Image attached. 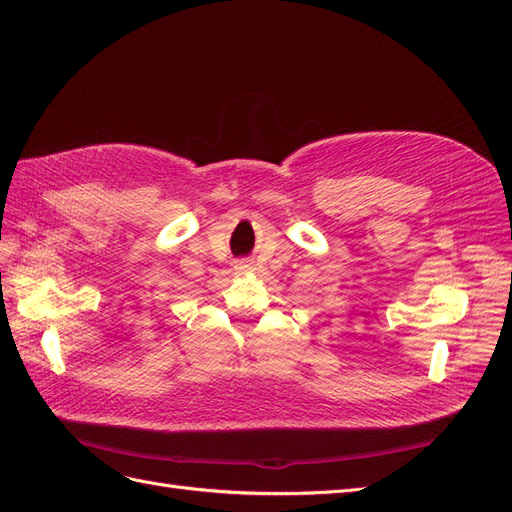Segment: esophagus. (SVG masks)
<instances>
[{
    "label": "esophagus",
    "instance_id": "obj_1",
    "mask_svg": "<svg viewBox=\"0 0 512 512\" xmlns=\"http://www.w3.org/2000/svg\"><path fill=\"white\" fill-rule=\"evenodd\" d=\"M252 271V262L250 260H239L237 265H235V273L237 275H245V273H250Z\"/></svg>",
    "mask_w": 512,
    "mask_h": 512
}]
</instances>
